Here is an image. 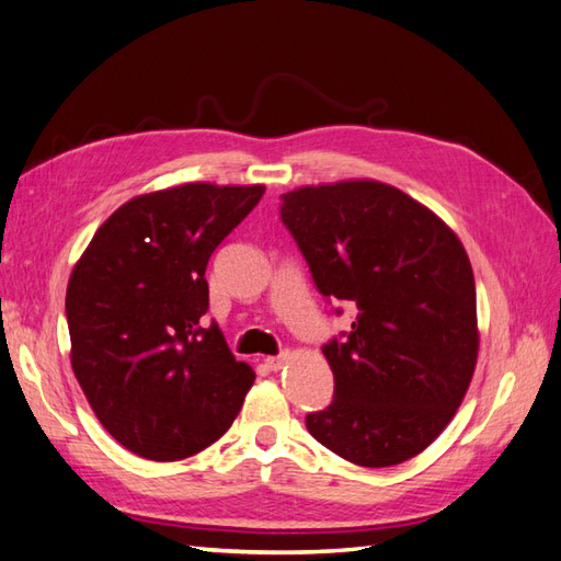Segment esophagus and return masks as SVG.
Listing matches in <instances>:
<instances>
[{
	"label": "esophagus",
	"mask_w": 561,
	"mask_h": 561,
	"mask_svg": "<svg viewBox=\"0 0 561 561\" xmlns=\"http://www.w3.org/2000/svg\"><path fill=\"white\" fill-rule=\"evenodd\" d=\"M284 363H286V353L265 357V367H267L270 371H277V369H282V367H284Z\"/></svg>",
	"instance_id": "1"
}]
</instances>
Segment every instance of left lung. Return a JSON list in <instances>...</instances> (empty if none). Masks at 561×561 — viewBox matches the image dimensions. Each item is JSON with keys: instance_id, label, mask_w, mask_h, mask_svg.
<instances>
[{"instance_id": "1", "label": "left lung", "mask_w": 561, "mask_h": 561, "mask_svg": "<svg viewBox=\"0 0 561 561\" xmlns=\"http://www.w3.org/2000/svg\"><path fill=\"white\" fill-rule=\"evenodd\" d=\"M279 218L318 291L357 318L322 346L334 400L310 412L314 440L360 467L420 455L448 426L477 367V286L438 215L375 180L300 186ZM341 314V308H336Z\"/></svg>"}]
</instances>
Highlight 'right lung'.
Wrapping results in <instances>:
<instances>
[{
  "label": "right lung",
  "mask_w": 561,
  "mask_h": 561,
  "mask_svg": "<svg viewBox=\"0 0 561 561\" xmlns=\"http://www.w3.org/2000/svg\"><path fill=\"white\" fill-rule=\"evenodd\" d=\"M265 186L192 182L127 201L96 229L66 291L70 365L127 450L175 462L232 426L253 386L218 324L206 265Z\"/></svg>",
  "instance_id": "1"
}]
</instances>
